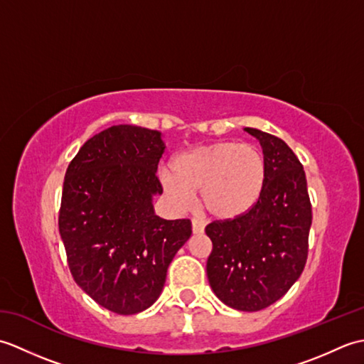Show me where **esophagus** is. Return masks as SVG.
Listing matches in <instances>:
<instances>
[{"label": "esophagus", "instance_id": "34e87169", "mask_svg": "<svg viewBox=\"0 0 364 364\" xmlns=\"http://www.w3.org/2000/svg\"><path fill=\"white\" fill-rule=\"evenodd\" d=\"M192 231H194V235H202L205 231V222L198 219L192 220Z\"/></svg>", "mask_w": 364, "mask_h": 364}]
</instances>
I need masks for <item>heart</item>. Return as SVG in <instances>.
<instances>
[{"mask_svg": "<svg viewBox=\"0 0 364 364\" xmlns=\"http://www.w3.org/2000/svg\"><path fill=\"white\" fill-rule=\"evenodd\" d=\"M266 162L249 144L218 142L181 151L161 172V184L178 208H188L200 189L206 213L235 219L250 210L262 194Z\"/></svg>", "mask_w": 364, "mask_h": 364, "instance_id": "1", "label": "heart"}]
</instances>
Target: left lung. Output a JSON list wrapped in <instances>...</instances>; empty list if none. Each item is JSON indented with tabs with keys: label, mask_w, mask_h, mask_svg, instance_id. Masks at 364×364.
I'll use <instances>...</instances> for the list:
<instances>
[{
	"label": "left lung",
	"mask_w": 364,
	"mask_h": 364,
	"mask_svg": "<svg viewBox=\"0 0 364 364\" xmlns=\"http://www.w3.org/2000/svg\"><path fill=\"white\" fill-rule=\"evenodd\" d=\"M266 162L258 202L233 220L205 228L213 241L206 275L215 296L239 311H259L282 299L304 272L311 203L300 161L286 142L257 128Z\"/></svg>",
	"instance_id": "8db88e82"
}]
</instances>
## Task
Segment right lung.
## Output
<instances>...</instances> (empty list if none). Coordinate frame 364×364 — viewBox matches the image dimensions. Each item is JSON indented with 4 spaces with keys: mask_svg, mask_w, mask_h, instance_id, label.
I'll return each mask as SVG.
<instances>
[{
    "mask_svg": "<svg viewBox=\"0 0 364 364\" xmlns=\"http://www.w3.org/2000/svg\"><path fill=\"white\" fill-rule=\"evenodd\" d=\"M164 150L159 131L115 125L90 137L65 172L59 233L68 267L76 284L112 313L150 308L192 235L191 220L154 214Z\"/></svg>",
    "mask_w": 364,
    "mask_h": 364,
    "instance_id": "1",
    "label": "right lung"
}]
</instances>
